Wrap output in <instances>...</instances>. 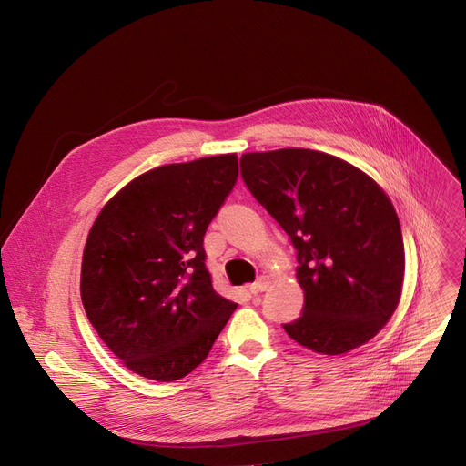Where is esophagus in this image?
Masks as SVG:
<instances>
[{
  "instance_id": "1",
  "label": "esophagus",
  "mask_w": 466,
  "mask_h": 466,
  "mask_svg": "<svg viewBox=\"0 0 466 466\" xmlns=\"http://www.w3.org/2000/svg\"><path fill=\"white\" fill-rule=\"evenodd\" d=\"M270 285V279H268L266 276H260L255 283H251L249 285V292L251 295H258V292H262V290H266V287Z\"/></svg>"
}]
</instances>
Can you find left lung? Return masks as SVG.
Here are the masks:
<instances>
[{"instance_id": "8db88e82", "label": "left lung", "mask_w": 466, "mask_h": 466, "mask_svg": "<svg viewBox=\"0 0 466 466\" xmlns=\"http://www.w3.org/2000/svg\"><path fill=\"white\" fill-rule=\"evenodd\" d=\"M239 167L297 249L304 309L285 332L323 355L372 339L404 281L402 232L387 194L353 164L311 149L246 153Z\"/></svg>"}]
</instances>
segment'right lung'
Returning a JSON list of instances; mask_svg holds the SVG:
<instances>
[{"label": "right lung", "mask_w": 466, "mask_h": 466, "mask_svg": "<svg viewBox=\"0 0 466 466\" xmlns=\"http://www.w3.org/2000/svg\"><path fill=\"white\" fill-rule=\"evenodd\" d=\"M238 179V157L145 171L96 217L81 266L90 325L143 378L190 374L238 308L213 290L204 236Z\"/></svg>", "instance_id": "add662e5"}]
</instances>
